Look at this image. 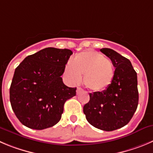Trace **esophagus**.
Returning a JSON list of instances; mask_svg holds the SVG:
<instances>
[{
    "label": "esophagus",
    "mask_w": 153,
    "mask_h": 153,
    "mask_svg": "<svg viewBox=\"0 0 153 153\" xmlns=\"http://www.w3.org/2000/svg\"><path fill=\"white\" fill-rule=\"evenodd\" d=\"M81 91H82V89H81V88H77V94H79L81 92Z\"/></svg>",
    "instance_id": "1"
}]
</instances>
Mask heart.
<instances>
[{
  "label": "heart",
  "mask_w": 153,
  "mask_h": 153,
  "mask_svg": "<svg viewBox=\"0 0 153 153\" xmlns=\"http://www.w3.org/2000/svg\"><path fill=\"white\" fill-rule=\"evenodd\" d=\"M67 78L78 84L84 75L85 85L94 91L106 89L112 81L114 68L112 61L95 51H87L77 54L65 68Z\"/></svg>",
  "instance_id": "heart-1"
}]
</instances>
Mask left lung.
Here are the masks:
<instances>
[{
    "instance_id": "obj_1",
    "label": "left lung",
    "mask_w": 153,
    "mask_h": 153,
    "mask_svg": "<svg viewBox=\"0 0 153 153\" xmlns=\"http://www.w3.org/2000/svg\"><path fill=\"white\" fill-rule=\"evenodd\" d=\"M100 51L115 68L109 86L102 92L90 94L84 105L88 122L95 128L112 131L125 126L136 112L139 100L137 75L129 59L109 48Z\"/></svg>"
}]
</instances>
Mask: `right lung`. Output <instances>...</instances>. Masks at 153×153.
<instances>
[{"mask_svg":"<svg viewBox=\"0 0 153 153\" xmlns=\"http://www.w3.org/2000/svg\"><path fill=\"white\" fill-rule=\"evenodd\" d=\"M72 54L68 49L44 48L16 67L10 100L22 125L43 130L59 122L65 101L76 95V88L67 87L61 78Z\"/></svg>","mask_w":153,"mask_h":153,"instance_id":"right-lung-1","label":"right lung"}]
</instances>
